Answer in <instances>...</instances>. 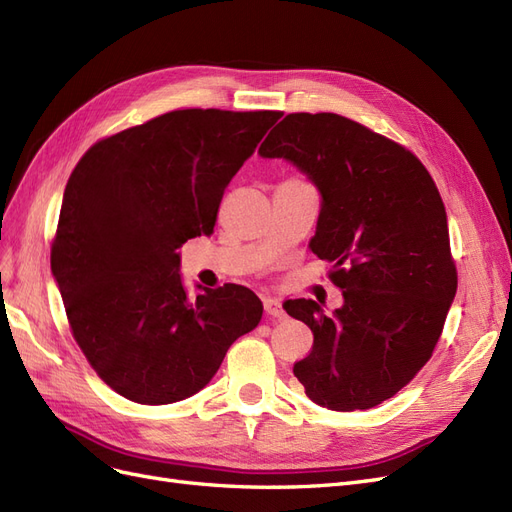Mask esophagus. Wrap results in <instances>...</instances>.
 Masks as SVG:
<instances>
[{"label": "esophagus", "mask_w": 512, "mask_h": 512, "mask_svg": "<svg viewBox=\"0 0 512 512\" xmlns=\"http://www.w3.org/2000/svg\"><path fill=\"white\" fill-rule=\"evenodd\" d=\"M262 305H265V314H267L269 318H284V316H286L282 303L277 301V299H273V297L262 299Z\"/></svg>", "instance_id": "34e87169"}]
</instances>
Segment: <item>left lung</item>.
I'll return each instance as SVG.
<instances>
[{"label": "left lung", "mask_w": 512, "mask_h": 512, "mask_svg": "<svg viewBox=\"0 0 512 512\" xmlns=\"http://www.w3.org/2000/svg\"><path fill=\"white\" fill-rule=\"evenodd\" d=\"M258 156L282 158L316 185L309 250L333 262L344 297L333 314L312 299L284 303L314 333L294 376L322 408H374L429 361L457 292L436 183L408 149L335 113L286 115Z\"/></svg>", "instance_id": "8db88e82"}]
</instances>
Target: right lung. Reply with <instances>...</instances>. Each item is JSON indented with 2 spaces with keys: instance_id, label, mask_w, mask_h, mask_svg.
<instances>
[{
  "instance_id": "1",
  "label": "right lung",
  "mask_w": 512,
  "mask_h": 512,
  "mask_svg": "<svg viewBox=\"0 0 512 512\" xmlns=\"http://www.w3.org/2000/svg\"><path fill=\"white\" fill-rule=\"evenodd\" d=\"M275 111L185 108L91 147L61 200L51 271L76 344L113 391L162 406L218 374L262 303L237 284L196 286L179 275V247L211 235L224 190Z\"/></svg>"
}]
</instances>
